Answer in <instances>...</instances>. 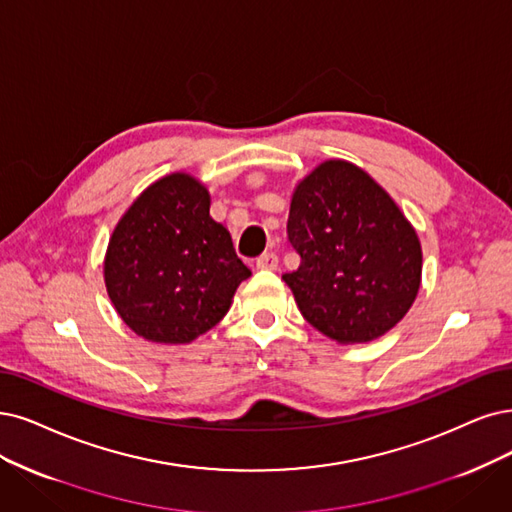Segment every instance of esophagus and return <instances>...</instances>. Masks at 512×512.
Listing matches in <instances>:
<instances>
[{
    "label": "esophagus",
    "instance_id": "obj_1",
    "mask_svg": "<svg viewBox=\"0 0 512 512\" xmlns=\"http://www.w3.org/2000/svg\"><path fill=\"white\" fill-rule=\"evenodd\" d=\"M257 270H276L278 268V257L274 253H263L261 257H257Z\"/></svg>",
    "mask_w": 512,
    "mask_h": 512
}]
</instances>
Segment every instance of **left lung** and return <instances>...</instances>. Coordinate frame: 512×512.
<instances>
[{
    "mask_svg": "<svg viewBox=\"0 0 512 512\" xmlns=\"http://www.w3.org/2000/svg\"><path fill=\"white\" fill-rule=\"evenodd\" d=\"M287 234L301 263L282 280L323 335L365 344L409 312L422 280L420 238L363 168L318 164L295 187Z\"/></svg>",
    "mask_w": 512,
    "mask_h": 512,
    "instance_id": "1",
    "label": "left lung"
}]
</instances>
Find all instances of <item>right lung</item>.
I'll use <instances>...</instances> for the list:
<instances>
[{
    "label": "right lung",
    "instance_id": "1",
    "mask_svg": "<svg viewBox=\"0 0 512 512\" xmlns=\"http://www.w3.org/2000/svg\"><path fill=\"white\" fill-rule=\"evenodd\" d=\"M208 211V189L173 173L130 204L109 238V299L147 342H194L227 314L238 285L251 276L230 232Z\"/></svg>",
    "mask_w": 512,
    "mask_h": 512
}]
</instances>
